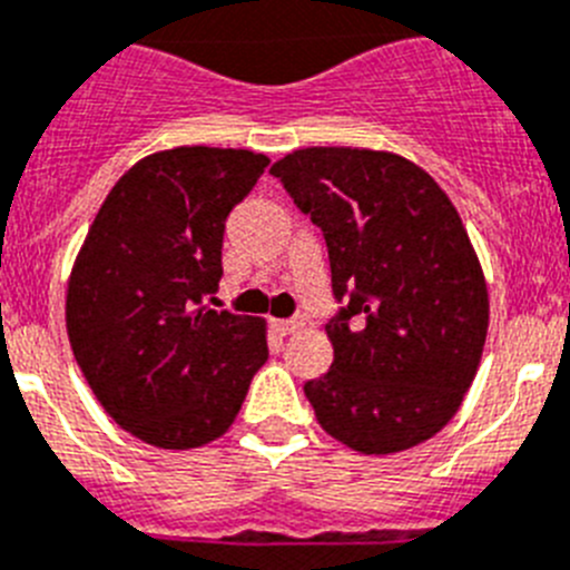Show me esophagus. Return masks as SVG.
<instances>
[{
	"mask_svg": "<svg viewBox=\"0 0 570 570\" xmlns=\"http://www.w3.org/2000/svg\"><path fill=\"white\" fill-rule=\"evenodd\" d=\"M301 326H304V321L298 318H286V321H275V330H278L281 335H292V333H298Z\"/></svg>",
	"mask_w": 570,
	"mask_h": 570,
	"instance_id": "esophagus-1",
	"label": "esophagus"
}]
</instances>
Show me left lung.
Segmentation results:
<instances>
[{"instance_id": "obj_1", "label": "left lung", "mask_w": 570, "mask_h": 570, "mask_svg": "<svg viewBox=\"0 0 570 570\" xmlns=\"http://www.w3.org/2000/svg\"><path fill=\"white\" fill-rule=\"evenodd\" d=\"M324 232L333 367L306 381L321 428L387 456L456 415L488 335V284L439 183L390 151L298 148L269 168Z\"/></svg>"}]
</instances>
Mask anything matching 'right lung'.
<instances>
[{
  "label": "right lung",
  "instance_id": "add662e5",
  "mask_svg": "<svg viewBox=\"0 0 570 570\" xmlns=\"http://www.w3.org/2000/svg\"><path fill=\"white\" fill-rule=\"evenodd\" d=\"M269 166L246 148L180 146L114 183L73 261L66 326L97 402L140 442L189 450L235 422L269 358L266 324L217 313L226 217Z\"/></svg>",
  "mask_w": 570,
  "mask_h": 570
}]
</instances>
